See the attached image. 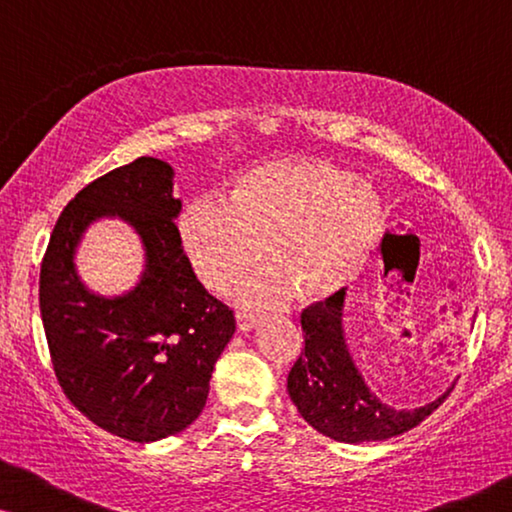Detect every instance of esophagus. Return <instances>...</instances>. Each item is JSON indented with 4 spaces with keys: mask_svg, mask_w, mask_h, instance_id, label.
<instances>
[{
    "mask_svg": "<svg viewBox=\"0 0 512 512\" xmlns=\"http://www.w3.org/2000/svg\"><path fill=\"white\" fill-rule=\"evenodd\" d=\"M235 319H237V328H240V331H244V333L251 331V328L258 324V319L251 312H237Z\"/></svg>",
    "mask_w": 512,
    "mask_h": 512,
    "instance_id": "1",
    "label": "esophagus"
}]
</instances>
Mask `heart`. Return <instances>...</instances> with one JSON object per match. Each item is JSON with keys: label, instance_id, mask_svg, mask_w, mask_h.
<instances>
[{"label": "heart", "instance_id": "obj_1", "mask_svg": "<svg viewBox=\"0 0 512 512\" xmlns=\"http://www.w3.org/2000/svg\"><path fill=\"white\" fill-rule=\"evenodd\" d=\"M384 228L375 188L319 158H277L235 179L230 198L200 195L179 216V235L195 275L226 291L263 263L240 296L254 305L286 293L319 303L354 282Z\"/></svg>", "mask_w": 512, "mask_h": 512}]
</instances>
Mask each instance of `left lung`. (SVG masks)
<instances>
[{
	"mask_svg": "<svg viewBox=\"0 0 512 512\" xmlns=\"http://www.w3.org/2000/svg\"><path fill=\"white\" fill-rule=\"evenodd\" d=\"M345 289L307 305L300 314L305 349L293 363L286 389L300 417L312 429L338 443H373L415 429L450 396L447 389L436 401L415 410H394L366 387L345 333H342Z\"/></svg>",
	"mask_w": 512,
	"mask_h": 512,
	"instance_id": "8db88e82",
	"label": "left lung"
}]
</instances>
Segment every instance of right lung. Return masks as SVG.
Listing matches in <instances>:
<instances>
[{"label":"right lung","instance_id":"obj_1","mask_svg":"<svg viewBox=\"0 0 512 512\" xmlns=\"http://www.w3.org/2000/svg\"><path fill=\"white\" fill-rule=\"evenodd\" d=\"M172 167L137 158L90 181L62 209L41 261L39 307L65 396L100 429L151 443L193 424L235 317L198 282L181 247ZM102 215L143 237L147 268L130 294H90L73 270L82 230Z\"/></svg>","mask_w":512,"mask_h":512}]
</instances>
